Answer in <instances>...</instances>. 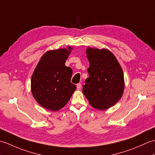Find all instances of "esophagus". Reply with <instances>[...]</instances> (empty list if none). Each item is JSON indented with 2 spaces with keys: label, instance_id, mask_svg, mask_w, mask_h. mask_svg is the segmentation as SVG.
Returning <instances> with one entry per match:
<instances>
[{
  "label": "esophagus",
  "instance_id": "obj_1",
  "mask_svg": "<svg viewBox=\"0 0 155 155\" xmlns=\"http://www.w3.org/2000/svg\"><path fill=\"white\" fill-rule=\"evenodd\" d=\"M77 88L78 90H80L81 88V83H78L77 84Z\"/></svg>",
  "mask_w": 155,
  "mask_h": 155
}]
</instances>
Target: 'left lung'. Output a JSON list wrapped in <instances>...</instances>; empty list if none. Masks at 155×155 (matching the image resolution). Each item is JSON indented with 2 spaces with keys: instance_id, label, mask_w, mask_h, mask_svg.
I'll list each match as a JSON object with an SVG mask.
<instances>
[{
  "instance_id": "1",
  "label": "left lung",
  "mask_w": 155,
  "mask_h": 155,
  "mask_svg": "<svg viewBox=\"0 0 155 155\" xmlns=\"http://www.w3.org/2000/svg\"><path fill=\"white\" fill-rule=\"evenodd\" d=\"M90 63L82 92L94 108L104 110L114 106L123 95L124 73L114 54L107 49L88 48Z\"/></svg>"
}]
</instances>
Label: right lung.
Wrapping results in <instances>:
<instances>
[{
	"label": "right lung",
	"instance_id": "right-lung-1",
	"mask_svg": "<svg viewBox=\"0 0 155 155\" xmlns=\"http://www.w3.org/2000/svg\"><path fill=\"white\" fill-rule=\"evenodd\" d=\"M71 47L46 52L35 68L31 80L35 100L45 108L57 111L69 102L77 89L71 79L73 70L65 66Z\"/></svg>",
	"mask_w": 155,
	"mask_h": 155
}]
</instances>
